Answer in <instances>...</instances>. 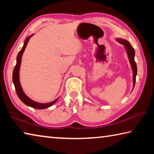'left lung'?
I'll return each mask as SVG.
<instances>
[{
	"mask_svg": "<svg viewBox=\"0 0 154 154\" xmlns=\"http://www.w3.org/2000/svg\"><path fill=\"white\" fill-rule=\"evenodd\" d=\"M117 41H118L119 43L124 45L126 49L128 56L130 62L132 66V71H133V86L134 87L135 82H136V76L137 74V66L136 62L134 61V54H135L134 49L133 48H132V46L130 45V43L128 42V41L126 40L122 39V38H117Z\"/></svg>",
	"mask_w": 154,
	"mask_h": 154,
	"instance_id": "left-lung-1",
	"label": "left lung"
}]
</instances>
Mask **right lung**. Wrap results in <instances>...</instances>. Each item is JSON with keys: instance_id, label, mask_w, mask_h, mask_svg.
Segmentation results:
<instances>
[{"instance_id": "1", "label": "right lung", "mask_w": 154, "mask_h": 154, "mask_svg": "<svg viewBox=\"0 0 154 154\" xmlns=\"http://www.w3.org/2000/svg\"><path fill=\"white\" fill-rule=\"evenodd\" d=\"M33 35H32L26 38V39L24 41V46H23L22 49H21L20 51L18 53L17 56V62H16V65L14 69V72H13V82H14V84L15 85V90H16V93L17 95L21 100L24 103L25 105H26L29 106H31L32 108H35V109H46L48 108L49 106H51V105H53L54 103H55L58 98L56 99L55 100L52 101L51 103H38L35 102L32 100H31L30 98H29L28 96L25 94L23 92V90L22 89V87H21L20 83V80H19V70H20V64H21V60H22V54L24 53V51L25 50L26 47L27 45V43L29 41L30 38Z\"/></svg>"}]
</instances>
